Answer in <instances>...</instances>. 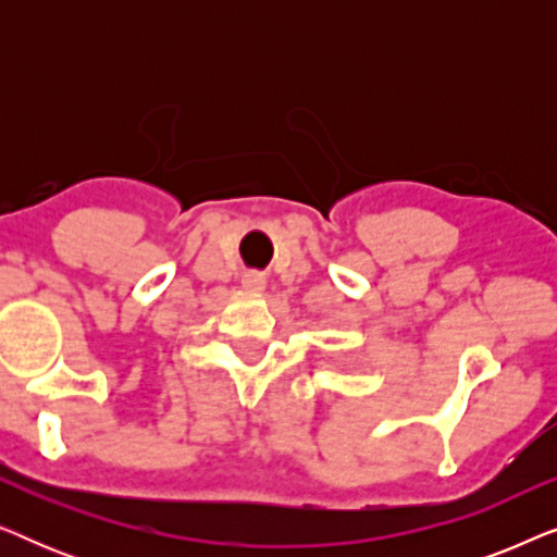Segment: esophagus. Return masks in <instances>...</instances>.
Here are the masks:
<instances>
[{"mask_svg":"<svg viewBox=\"0 0 557 557\" xmlns=\"http://www.w3.org/2000/svg\"><path fill=\"white\" fill-rule=\"evenodd\" d=\"M240 286L246 288L248 294H263L265 292V276L258 271H246L240 276Z\"/></svg>","mask_w":557,"mask_h":557,"instance_id":"obj_1","label":"esophagus"}]
</instances>
